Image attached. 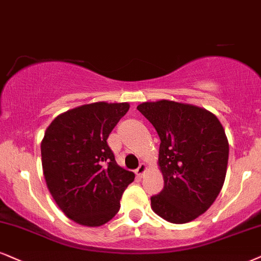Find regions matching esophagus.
I'll list each match as a JSON object with an SVG mask.
<instances>
[{"instance_id":"esophagus-1","label":"esophagus","mask_w":261,"mask_h":261,"mask_svg":"<svg viewBox=\"0 0 261 261\" xmlns=\"http://www.w3.org/2000/svg\"><path fill=\"white\" fill-rule=\"evenodd\" d=\"M146 165L145 163H141V165L138 167V169L136 170V173H137V175L138 176H143L144 174H145V172H146Z\"/></svg>"}]
</instances>
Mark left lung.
I'll return each mask as SVG.
<instances>
[{
	"label": "left lung",
	"mask_w": 261,
	"mask_h": 261,
	"mask_svg": "<svg viewBox=\"0 0 261 261\" xmlns=\"http://www.w3.org/2000/svg\"><path fill=\"white\" fill-rule=\"evenodd\" d=\"M137 109L161 139L159 167L165 188L151 208L173 224L195 220L214 203L223 188L229 141L213 112L173 100L145 101Z\"/></svg>",
	"instance_id": "1"
}]
</instances>
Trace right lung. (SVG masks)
Listing matches in <instances>:
<instances>
[{"label": "right lung", "instance_id": "obj_1", "mask_svg": "<svg viewBox=\"0 0 261 261\" xmlns=\"http://www.w3.org/2000/svg\"><path fill=\"white\" fill-rule=\"evenodd\" d=\"M128 110V102H92L58 115L47 127L41 141L44 180L58 207L77 224L110 221L136 178L116 163L106 143Z\"/></svg>", "mask_w": 261, "mask_h": 261}]
</instances>
